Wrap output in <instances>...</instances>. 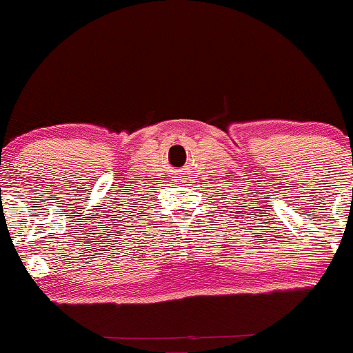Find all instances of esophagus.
I'll return each instance as SVG.
<instances>
[{
    "label": "esophagus",
    "mask_w": 353,
    "mask_h": 353,
    "mask_svg": "<svg viewBox=\"0 0 353 353\" xmlns=\"http://www.w3.org/2000/svg\"><path fill=\"white\" fill-rule=\"evenodd\" d=\"M174 181H177V182H181V179H174Z\"/></svg>",
    "instance_id": "1"
}]
</instances>
